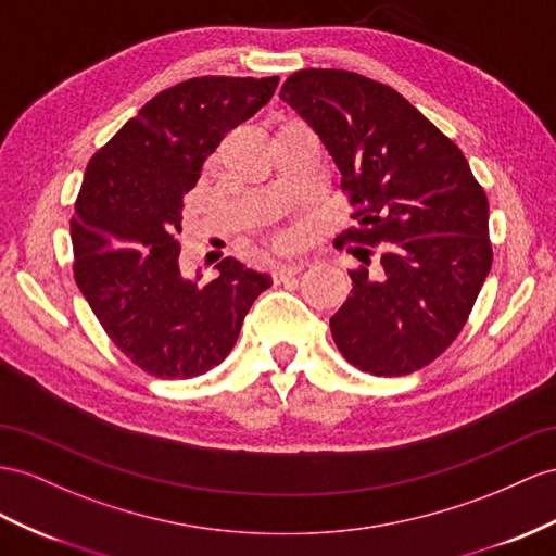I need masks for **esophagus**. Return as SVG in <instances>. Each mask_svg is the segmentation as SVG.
<instances>
[{"instance_id": "34e87169", "label": "esophagus", "mask_w": 556, "mask_h": 556, "mask_svg": "<svg viewBox=\"0 0 556 556\" xmlns=\"http://www.w3.org/2000/svg\"><path fill=\"white\" fill-rule=\"evenodd\" d=\"M305 261H301V258H298V261H289V263H281V265H277L275 267V273H273V277H275V281L279 283V281H287L289 277H295L298 273H303V269H305Z\"/></svg>"}]
</instances>
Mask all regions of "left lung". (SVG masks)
Masks as SVG:
<instances>
[{
  "mask_svg": "<svg viewBox=\"0 0 556 556\" xmlns=\"http://www.w3.org/2000/svg\"><path fill=\"white\" fill-rule=\"evenodd\" d=\"M279 98L329 150L357 206L345 239L352 295L331 317L343 357L374 376H406L460 333L491 273L489 199L460 148L402 93L345 70H301ZM363 253L359 254L358 251Z\"/></svg>",
  "mask_w": 556,
  "mask_h": 556,
  "instance_id": "1",
  "label": "left lung"
}]
</instances>
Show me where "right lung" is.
Here are the masks:
<instances>
[{
	"instance_id": "1",
	"label": "right lung",
	"mask_w": 556,
	"mask_h": 556,
	"mask_svg": "<svg viewBox=\"0 0 556 556\" xmlns=\"http://www.w3.org/2000/svg\"><path fill=\"white\" fill-rule=\"evenodd\" d=\"M279 77H194L138 110L98 150L70 220L75 281L126 357L156 378H194L237 343L269 275L235 258L204 281L180 273L182 197L225 134L273 98Z\"/></svg>"
}]
</instances>
